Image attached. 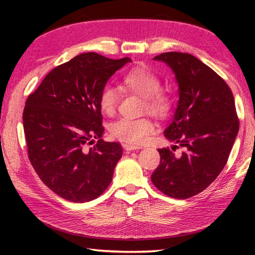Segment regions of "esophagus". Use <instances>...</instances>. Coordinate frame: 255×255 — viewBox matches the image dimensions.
<instances>
[{"instance_id":"obj_1","label":"esophagus","mask_w":255,"mask_h":255,"mask_svg":"<svg viewBox=\"0 0 255 255\" xmlns=\"http://www.w3.org/2000/svg\"><path fill=\"white\" fill-rule=\"evenodd\" d=\"M123 147L126 150H136V149L141 148V147H139V146H136L132 144H123Z\"/></svg>"}]
</instances>
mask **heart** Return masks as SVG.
I'll return each mask as SVG.
<instances>
[{"label": "heart", "mask_w": 255, "mask_h": 255, "mask_svg": "<svg viewBox=\"0 0 255 255\" xmlns=\"http://www.w3.org/2000/svg\"><path fill=\"white\" fill-rule=\"evenodd\" d=\"M125 89L144 99V110L157 117L169 114L173 98L169 90L162 89L159 76L147 66H138L129 71L123 79ZM99 106L103 114L114 116L118 106V93L114 86H103L99 94ZM112 137L129 144L140 145L148 140L155 131V124L148 118H122L110 125Z\"/></svg>", "instance_id": "b5f03b06"}]
</instances>
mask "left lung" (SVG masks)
Returning a JSON list of instances; mask_svg holds the SVG:
<instances>
[{"label": "left lung", "instance_id": "8db88e82", "mask_svg": "<svg viewBox=\"0 0 255 255\" xmlns=\"http://www.w3.org/2000/svg\"><path fill=\"white\" fill-rule=\"evenodd\" d=\"M154 60L174 73L179 101L164 130L173 145L158 149L161 163L150 179L164 195L188 199L209 187L226 165L240 128L234 97L226 82L195 56L171 51Z\"/></svg>", "mask_w": 255, "mask_h": 255}]
</instances>
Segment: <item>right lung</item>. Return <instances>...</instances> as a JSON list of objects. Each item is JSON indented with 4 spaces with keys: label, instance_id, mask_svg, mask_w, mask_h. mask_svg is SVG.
<instances>
[{
    "label": "right lung",
    "instance_id": "obj_1",
    "mask_svg": "<svg viewBox=\"0 0 255 255\" xmlns=\"http://www.w3.org/2000/svg\"><path fill=\"white\" fill-rule=\"evenodd\" d=\"M129 62L97 53L77 55L49 72L27 99L23 129L30 163L42 182L64 199L91 201L111 183L123 147L101 138L99 94ZM94 139L97 144L89 149Z\"/></svg>",
    "mask_w": 255,
    "mask_h": 255
}]
</instances>
